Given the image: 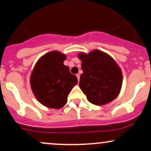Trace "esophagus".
Returning a JSON list of instances; mask_svg holds the SVG:
<instances>
[{"instance_id": "esophagus-1", "label": "esophagus", "mask_w": 151, "mask_h": 151, "mask_svg": "<svg viewBox=\"0 0 151 151\" xmlns=\"http://www.w3.org/2000/svg\"><path fill=\"white\" fill-rule=\"evenodd\" d=\"M76 76H77L78 81H79V78H80V75H79V74H76Z\"/></svg>"}]
</instances>
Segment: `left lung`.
Wrapping results in <instances>:
<instances>
[{
    "instance_id": "1",
    "label": "left lung",
    "mask_w": 151,
    "mask_h": 151,
    "mask_svg": "<svg viewBox=\"0 0 151 151\" xmlns=\"http://www.w3.org/2000/svg\"><path fill=\"white\" fill-rule=\"evenodd\" d=\"M81 60L79 85L87 100L95 105L109 103L120 92L122 72L116 62L100 50L78 55Z\"/></svg>"
}]
</instances>
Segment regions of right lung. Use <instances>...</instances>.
I'll return each instance as SVG.
<instances>
[{
  "label": "right lung",
  "mask_w": 151,
  "mask_h": 151,
  "mask_svg": "<svg viewBox=\"0 0 151 151\" xmlns=\"http://www.w3.org/2000/svg\"><path fill=\"white\" fill-rule=\"evenodd\" d=\"M65 55L57 51L47 53L38 60L30 77L31 88L42 105L60 109L66 104L67 96L77 78L63 64Z\"/></svg>",
  "instance_id": "right-lung-1"
}]
</instances>
